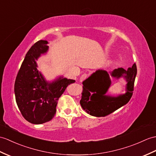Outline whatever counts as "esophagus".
<instances>
[{
    "instance_id": "34e87169",
    "label": "esophagus",
    "mask_w": 156,
    "mask_h": 156,
    "mask_svg": "<svg viewBox=\"0 0 156 156\" xmlns=\"http://www.w3.org/2000/svg\"><path fill=\"white\" fill-rule=\"evenodd\" d=\"M88 76H89V74L88 73H86V72H85V73H84V74L81 75L80 78V82L84 81V80H86L87 78L88 77Z\"/></svg>"
}]
</instances>
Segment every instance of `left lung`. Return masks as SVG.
<instances>
[{
	"instance_id": "left-lung-1",
	"label": "left lung",
	"mask_w": 156,
	"mask_h": 156,
	"mask_svg": "<svg viewBox=\"0 0 156 156\" xmlns=\"http://www.w3.org/2000/svg\"><path fill=\"white\" fill-rule=\"evenodd\" d=\"M137 74V67L134 63L131 68L124 70L122 68L115 69L111 76L119 78L124 77L127 84L126 94L117 97L106 96L111 84V80L106 70H98L83 82V91L80 105L87 113L96 117H104L117 110L127 104L131 98Z\"/></svg>"
}]
</instances>
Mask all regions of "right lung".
<instances>
[{
  "mask_svg": "<svg viewBox=\"0 0 156 156\" xmlns=\"http://www.w3.org/2000/svg\"><path fill=\"white\" fill-rule=\"evenodd\" d=\"M46 41H39L26 54L14 83L17 106L25 119L34 124L49 122L54 118L59 98L74 80L60 77L48 82L37 70L36 62L48 50Z\"/></svg>",
  "mask_w": 156,
  "mask_h": 156,
  "instance_id": "1",
  "label": "right lung"
}]
</instances>
